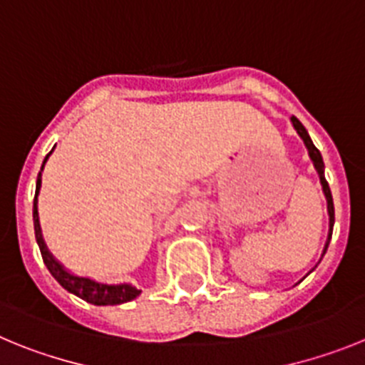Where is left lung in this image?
<instances>
[{"mask_svg": "<svg viewBox=\"0 0 365 365\" xmlns=\"http://www.w3.org/2000/svg\"><path fill=\"white\" fill-rule=\"evenodd\" d=\"M292 125L294 128L297 130V134L301 135V139L305 141L307 148H309V156L310 160H312V163H314L316 170H318L319 174V182H322L323 185V192H325V198H327V211H329V239H327V244H325V252H327L329 248V240H331L332 237V226H334V204H332V195H331V189H329V183L327 180H325V174H323V160H322V154H319L318 148L314 147V143H312V139L309 138V134H307L305 126L301 125L299 121H297L296 117H292ZM323 252V253H325Z\"/></svg>", "mask_w": 365, "mask_h": 365, "instance_id": "left-lung-1", "label": "left lung"}]
</instances>
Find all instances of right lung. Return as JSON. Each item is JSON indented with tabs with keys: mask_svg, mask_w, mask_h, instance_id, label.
Segmentation results:
<instances>
[{
	"mask_svg": "<svg viewBox=\"0 0 365 365\" xmlns=\"http://www.w3.org/2000/svg\"><path fill=\"white\" fill-rule=\"evenodd\" d=\"M51 154V152H49ZM49 154L46 156L43 163L47 161ZM43 169V165H42ZM40 183H42V170L38 173L36 180V195H34V204H33V220H34V233H36V242L40 246V253H42V259L46 262L47 270L51 272V275L58 281L62 287L68 290V292L75 294L81 299L88 301L91 305H119V303H126V301H132L134 297H138L141 294V290H138L132 284H103L95 283L91 279L86 277H77V275H71L69 272H66L58 261L53 259L49 252H47L46 244L42 239V231H40V222H38V207H36V196L40 191Z\"/></svg>",
	"mask_w": 365,
	"mask_h": 365,
	"instance_id": "add662e5",
	"label": "right lung"
}]
</instances>
